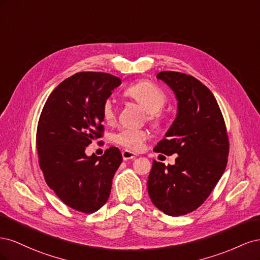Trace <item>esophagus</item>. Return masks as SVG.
Returning a JSON list of instances; mask_svg holds the SVG:
<instances>
[{"label": "esophagus", "mask_w": 260, "mask_h": 260, "mask_svg": "<svg viewBox=\"0 0 260 260\" xmlns=\"http://www.w3.org/2000/svg\"><path fill=\"white\" fill-rule=\"evenodd\" d=\"M136 156H137V155H136L135 153H132V152L128 151V149H124V151H122V158H123V160L133 159Z\"/></svg>", "instance_id": "34e87169"}]
</instances>
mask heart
<instances>
[{"instance_id": "obj_1", "label": "heart", "mask_w": 260, "mask_h": 260, "mask_svg": "<svg viewBox=\"0 0 260 260\" xmlns=\"http://www.w3.org/2000/svg\"><path fill=\"white\" fill-rule=\"evenodd\" d=\"M125 95L135 100L147 113V120L155 127L166 122V114L162 107L167 103V94L158 85L151 81H140L125 90ZM102 115L107 123L116 119V106L112 100H106L102 107ZM148 133L141 129H121L114 135V142L129 151L138 152L147 140Z\"/></svg>"}]
</instances>
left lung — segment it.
I'll list each match as a JSON object with an SVG mask.
<instances>
[{
  "label": "left lung",
  "mask_w": 260,
  "mask_h": 260,
  "mask_svg": "<svg viewBox=\"0 0 260 260\" xmlns=\"http://www.w3.org/2000/svg\"><path fill=\"white\" fill-rule=\"evenodd\" d=\"M178 100V114L156 153L178 154L175 165L153 161L147 191L154 205L172 217L186 215L206 201L221 178L229 155L225 122L214 94L191 75L161 72Z\"/></svg>",
  "instance_id": "left-lung-1"
}]
</instances>
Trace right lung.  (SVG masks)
Here are the masks:
<instances>
[{"label":"right lung","instance_id":"obj_1","mask_svg":"<svg viewBox=\"0 0 260 260\" xmlns=\"http://www.w3.org/2000/svg\"><path fill=\"white\" fill-rule=\"evenodd\" d=\"M120 83L105 73L75 74L54 89L39 118L36 143L45 182L65 205L83 214L107 202L122 161L115 146L102 156L85 155L92 140L103 137L102 107Z\"/></svg>","mask_w":260,"mask_h":260}]
</instances>
